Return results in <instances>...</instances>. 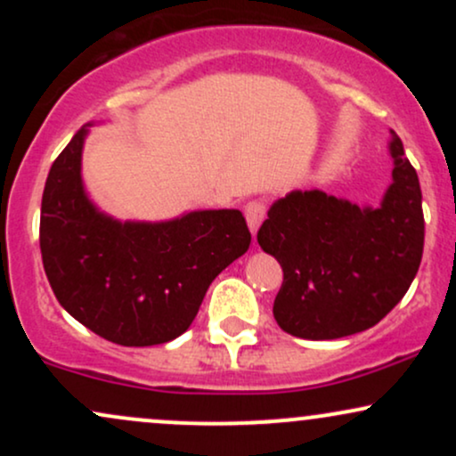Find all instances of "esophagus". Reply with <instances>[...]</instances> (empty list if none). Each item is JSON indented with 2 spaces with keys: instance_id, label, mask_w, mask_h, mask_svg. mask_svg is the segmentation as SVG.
<instances>
[{
  "instance_id": "1",
  "label": "esophagus",
  "mask_w": 456,
  "mask_h": 456,
  "mask_svg": "<svg viewBox=\"0 0 456 456\" xmlns=\"http://www.w3.org/2000/svg\"><path fill=\"white\" fill-rule=\"evenodd\" d=\"M244 214H246V223H248L250 233L255 235L257 233L259 224L264 223V218H265V206L259 201H250L248 206L244 208Z\"/></svg>"
}]
</instances>
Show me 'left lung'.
<instances>
[{
  "label": "left lung",
  "mask_w": 456,
  "mask_h": 456,
  "mask_svg": "<svg viewBox=\"0 0 456 456\" xmlns=\"http://www.w3.org/2000/svg\"><path fill=\"white\" fill-rule=\"evenodd\" d=\"M392 184L378 208L291 191L272 203L257 242L282 268L274 319L308 341L373 328L401 302L425 246L422 192L401 139L390 130Z\"/></svg>",
  "instance_id": "obj_1"
}]
</instances>
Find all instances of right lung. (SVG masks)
<instances>
[{"label": "right lung", "mask_w": 456, "mask_h": 456, "mask_svg": "<svg viewBox=\"0 0 456 456\" xmlns=\"http://www.w3.org/2000/svg\"><path fill=\"white\" fill-rule=\"evenodd\" d=\"M83 126L51 165L40 208V250L61 306L107 341H174L210 282L242 257L250 232L240 210H195L171 221H118L94 206L81 177Z\"/></svg>", "instance_id": "right-lung-1"}]
</instances>
